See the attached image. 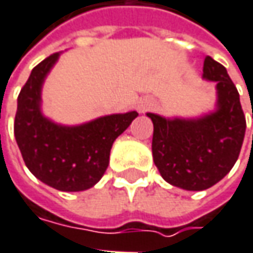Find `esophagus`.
Segmentation results:
<instances>
[{
  "mask_svg": "<svg viewBox=\"0 0 253 253\" xmlns=\"http://www.w3.org/2000/svg\"><path fill=\"white\" fill-rule=\"evenodd\" d=\"M155 107V104L152 100L149 98H143V100H140L139 103H137V111L139 113H146V111H149Z\"/></svg>",
  "mask_w": 253,
  "mask_h": 253,
  "instance_id": "esophagus-1",
  "label": "esophagus"
}]
</instances>
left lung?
<instances>
[{
    "label": "left lung",
    "instance_id": "1",
    "mask_svg": "<svg viewBox=\"0 0 253 253\" xmlns=\"http://www.w3.org/2000/svg\"><path fill=\"white\" fill-rule=\"evenodd\" d=\"M203 78L216 84L214 111L195 119L146 114L153 123L152 155L156 168L167 182L187 191L207 190L230 172L246 130L239 92L226 68L207 56Z\"/></svg>",
    "mask_w": 253,
    "mask_h": 253
}]
</instances>
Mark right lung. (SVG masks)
<instances>
[{
  "label": "right lung",
  "mask_w": 253,
  "mask_h": 253,
  "mask_svg": "<svg viewBox=\"0 0 253 253\" xmlns=\"http://www.w3.org/2000/svg\"><path fill=\"white\" fill-rule=\"evenodd\" d=\"M60 53L42 60L17 98L14 136L26 167L46 185L66 193L94 187L105 172L114 140L137 111L103 116L78 126H63L42 113V88Z\"/></svg>",
  "instance_id": "obj_1"
}]
</instances>
